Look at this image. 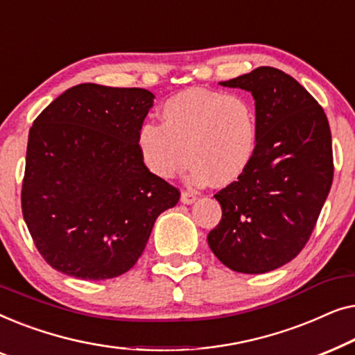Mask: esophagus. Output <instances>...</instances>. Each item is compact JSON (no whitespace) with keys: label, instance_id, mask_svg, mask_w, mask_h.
I'll use <instances>...</instances> for the list:
<instances>
[{"label":"esophagus","instance_id":"34e87169","mask_svg":"<svg viewBox=\"0 0 355 355\" xmlns=\"http://www.w3.org/2000/svg\"><path fill=\"white\" fill-rule=\"evenodd\" d=\"M196 200H197L196 193H192V192H182L181 193V202L184 203V205H192V203Z\"/></svg>","mask_w":355,"mask_h":355}]
</instances>
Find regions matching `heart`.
I'll use <instances>...</instances> for the list:
<instances>
[{"mask_svg": "<svg viewBox=\"0 0 355 355\" xmlns=\"http://www.w3.org/2000/svg\"><path fill=\"white\" fill-rule=\"evenodd\" d=\"M135 147L144 166L159 179L176 176L189 158L192 184L227 186L250 168L257 155V108L242 95L187 89L164 101L159 125H140Z\"/></svg>", "mask_w": 355, "mask_h": 355, "instance_id": "b5f03b06", "label": "heart"}]
</instances>
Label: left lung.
<instances>
[{"label":"left lung","mask_w":355,"mask_h":355,"mask_svg":"<svg viewBox=\"0 0 355 355\" xmlns=\"http://www.w3.org/2000/svg\"><path fill=\"white\" fill-rule=\"evenodd\" d=\"M220 85L254 96L259 148L250 168L215 196L223 216L207 241L232 271L266 273L297 257L312 234L333 182L331 130L317 100L276 67Z\"/></svg>","instance_id":"1"}]
</instances>
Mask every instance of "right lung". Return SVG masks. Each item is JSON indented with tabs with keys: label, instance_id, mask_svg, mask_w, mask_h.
Returning a JSON list of instances; mask_svg holds the SVG:
<instances>
[{
	"label": "right lung",
	"instance_id": "1",
	"mask_svg": "<svg viewBox=\"0 0 355 355\" xmlns=\"http://www.w3.org/2000/svg\"><path fill=\"white\" fill-rule=\"evenodd\" d=\"M155 95L80 84L53 100L28 132L22 215L46 263L101 281L132 268L155 220L179 191L153 176L135 139Z\"/></svg>",
	"mask_w": 355,
	"mask_h": 355
}]
</instances>
